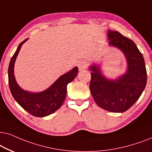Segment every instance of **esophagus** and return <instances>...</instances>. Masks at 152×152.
Returning <instances> with one entry per match:
<instances>
[{
    "label": "esophagus",
    "mask_w": 152,
    "mask_h": 152,
    "mask_svg": "<svg viewBox=\"0 0 152 152\" xmlns=\"http://www.w3.org/2000/svg\"><path fill=\"white\" fill-rule=\"evenodd\" d=\"M88 62H87V61H86V60H81V61H79L78 63V69L80 71L85 69L88 66Z\"/></svg>",
    "instance_id": "34e87169"
}]
</instances>
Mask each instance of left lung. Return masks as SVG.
<instances>
[{"mask_svg":"<svg viewBox=\"0 0 152 152\" xmlns=\"http://www.w3.org/2000/svg\"><path fill=\"white\" fill-rule=\"evenodd\" d=\"M109 44L124 52L128 62V70L115 80H108L101 74L96 66H91L90 90L100 108L113 113L129 110L142 94L147 84V70L144 58L131 39L117 31L108 30Z\"/></svg>","mask_w":152,"mask_h":152,"instance_id":"1","label":"left lung"}]
</instances>
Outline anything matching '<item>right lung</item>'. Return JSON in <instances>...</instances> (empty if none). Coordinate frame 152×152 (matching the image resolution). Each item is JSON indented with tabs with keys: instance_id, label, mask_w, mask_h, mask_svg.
I'll list each match as a JSON object with an SVG mask.
<instances>
[{
	"instance_id": "obj_1",
	"label": "right lung",
	"mask_w": 152,
	"mask_h": 152,
	"mask_svg": "<svg viewBox=\"0 0 152 152\" xmlns=\"http://www.w3.org/2000/svg\"><path fill=\"white\" fill-rule=\"evenodd\" d=\"M28 39L19 44L10 60L8 68V80L10 91L18 104L30 115L35 117L47 116L58 110L63 104L66 94V86L76 78L77 66L62 75L47 90L39 93L24 91L18 86L14 75V65L21 46Z\"/></svg>"
}]
</instances>
